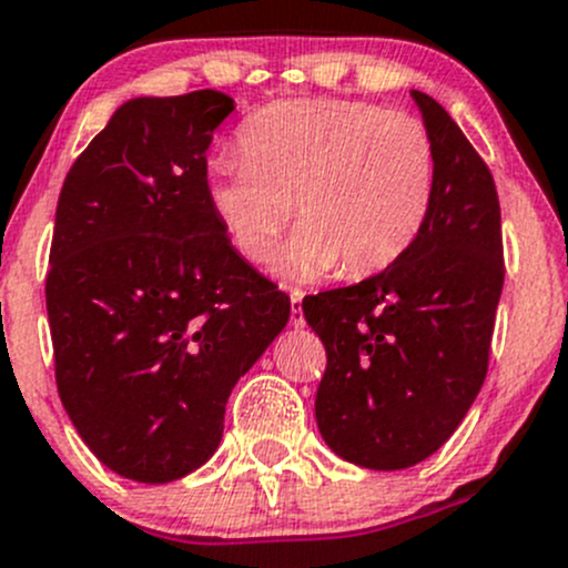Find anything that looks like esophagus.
Here are the masks:
<instances>
[{
    "mask_svg": "<svg viewBox=\"0 0 568 568\" xmlns=\"http://www.w3.org/2000/svg\"><path fill=\"white\" fill-rule=\"evenodd\" d=\"M290 323L295 327L306 325V317H303V292L301 290H290Z\"/></svg>",
    "mask_w": 568,
    "mask_h": 568,
    "instance_id": "esophagus-1",
    "label": "esophagus"
}]
</instances>
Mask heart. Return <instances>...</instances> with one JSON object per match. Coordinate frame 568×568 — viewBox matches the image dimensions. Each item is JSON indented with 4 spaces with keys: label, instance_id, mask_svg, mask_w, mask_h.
<instances>
[{
    "label": "heart",
    "instance_id": "obj_1",
    "mask_svg": "<svg viewBox=\"0 0 568 568\" xmlns=\"http://www.w3.org/2000/svg\"><path fill=\"white\" fill-rule=\"evenodd\" d=\"M241 158L207 169V199L230 243L265 262L301 224L278 271L312 282L385 271L410 251L435 196L437 158L424 122L361 101H284L237 131Z\"/></svg>",
    "mask_w": 568,
    "mask_h": 568
}]
</instances>
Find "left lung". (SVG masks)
Masks as SVG:
<instances>
[{"label": "left lung", "instance_id": "1", "mask_svg": "<svg viewBox=\"0 0 568 568\" xmlns=\"http://www.w3.org/2000/svg\"><path fill=\"white\" fill-rule=\"evenodd\" d=\"M410 95L437 158L424 230L377 276L303 301L327 353L320 435L369 470L418 465L457 432L487 377L503 292L493 174L435 98Z\"/></svg>", "mask_w": 568, "mask_h": 568}]
</instances>
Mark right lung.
<instances>
[{
  "label": "right lung",
  "mask_w": 568,
  "mask_h": 568,
  "mask_svg": "<svg viewBox=\"0 0 568 568\" xmlns=\"http://www.w3.org/2000/svg\"><path fill=\"white\" fill-rule=\"evenodd\" d=\"M219 90L131 98L70 166L45 278L57 390L120 476L169 484L224 435L232 388L290 320L207 199Z\"/></svg>",
  "instance_id": "add662e5"
}]
</instances>
